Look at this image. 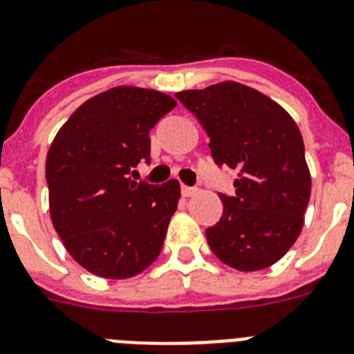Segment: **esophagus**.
<instances>
[{
	"label": "esophagus",
	"mask_w": 354,
	"mask_h": 354,
	"mask_svg": "<svg viewBox=\"0 0 354 354\" xmlns=\"http://www.w3.org/2000/svg\"><path fill=\"white\" fill-rule=\"evenodd\" d=\"M198 192V189H196V187H189V186H180V193H183V196H193L195 195V193Z\"/></svg>",
	"instance_id": "esophagus-1"
}]
</instances>
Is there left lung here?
Listing matches in <instances>:
<instances>
[{
    "instance_id": "8db88e82",
    "label": "left lung",
    "mask_w": 354,
    "mask_h": 354,
    "mask_svg": "<svg viewBox=\"0 0 354 354\" xmlns=\"http://www.w3.org/2000/svg\"><path fill=\"white\" fill-rule=\"evenodd\" d=\"M175 97L211 138L216 165L237 174L236 193H220V221L205 228L209 246L234 270L270 268L298 239L310 200V171L296 122L270 97L234 81Z\"/></svg>"
}]
</instances>
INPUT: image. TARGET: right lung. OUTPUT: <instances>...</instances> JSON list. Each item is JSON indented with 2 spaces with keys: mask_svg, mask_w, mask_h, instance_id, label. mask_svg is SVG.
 <instances>
[{
  "mask_svg": "<svg viewBox=\"0 0 354 354\" xmlns=\"http://www.w3.org/2000/svg\"><path fill=\"white\" fill-rule=\"evenodd\" d=\"M177 102L149 88L117 86L71 115L46 159L49 212L64 246L84 270L131 278L161 253L180 198L175 179L133 180L150 161V129Z\"/></svg>",
  "mask_w": 354,
  "mask_h": 354,
  "instance_id": "1",
  "label": "right lung"
}]
</instances>
